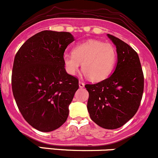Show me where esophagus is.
<instances>
[{"mask_svg":"<svg viewBox=\"0 0 158 158\" xmlns=\"http://www.w3.org/2000/svg\"><path fill=\"white\" fill-rule=\"evenodd\" d=\"M79 87H81V88H83V87H84V83L83 82V81H79Z\"/></svg>","mask_w":158,"mask_h":158,"instance_id":"1","label":"esophagus"}]
</instances>
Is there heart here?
I'll list each match as a JSON object with an SVG mask.
<instances>
[{
	"instance_id": "obj_1",
	"label": "heart",
	"mask_w": 158,
	"mask_h": 158,
	"mask_svg": "<svg viewBox=\"0 0 158 158\" xmlns=\"http://www.w3.org/2000/svg\"><path fill=\"white\" fill-rule=\"evenodd\" d=\"M64 64L67 72L75 75L81 63L86 77L94 81L106 79L115 66L117 51L114 45L101 40H89L74 47L73 54H65Z\"/></svg>"
}]
</instances>
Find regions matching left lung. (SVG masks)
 Listing matches in <instances>:
<instances>
[{"label":"left lung","instance_id":"obj_1","mask_svg":"<svg viewBox=\"0 0 158 158\" xmlns=\"http://www.w3.org/2000/svg\"><path fill=\"white\" fill-rule=\"evenodd\" d=\"M116 46L118 63L114 72L104 81L86 84L90 118L105 129H117L137 113L143 91V74L138 54L131 47L110 34Z\"/></svg>","mask_w":158,"mask_h":158}]
</instances>
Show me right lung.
I'll use <instances>...</instances> for the list:
<instances>
[{
  "mask_svg": "<svg viewBox=\"0 0 158 158\" xmlns=\"http://www.w3.org/2000/svg\"><path fill=\"white\" fill-rule=\"evenodd\" d=\"M74 40L69 32L43 31L20 48L12 70V91L23 118L49 132L67 121L78 79L66 72L64 53Z\"/></svg>",
  "mask_w": 158,
  "mask_h": 158,
  "instance_id": "right-lung-1",
  "label": "right lung"
}]
</instances>
